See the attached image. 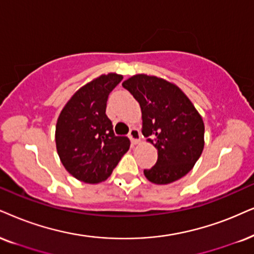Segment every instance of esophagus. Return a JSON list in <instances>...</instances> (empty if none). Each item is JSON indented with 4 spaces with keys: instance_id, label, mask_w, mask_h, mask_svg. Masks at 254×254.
<instances>
[{
    "instance_id": "esophagus-1",
    "label": "esophagus",
    "mask_w": 254,
    "mask_h": 254,
    "mask_svg": "<svg viewBox=\"0 0 254 254\" xmlns=\"http://www.w3.org/2000/svg\"><path fill=\"white\" fill-rule=\"evenodd\" d=\"M129 138L131 140V143L132 144H138L140 142V138H142V136H140V132L138 131L137 129H131L130 132H129Z\"/></svg>"
}]
</instances>
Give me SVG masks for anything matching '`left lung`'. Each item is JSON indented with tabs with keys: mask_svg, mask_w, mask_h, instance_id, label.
Returning a JSON list of instances; mask_svg holds the SVG:
<instances>
[{
	"mask_svg": "<svg viewBox=\"0 0 254 254\" xmlns=\"http://www.w3.org/2000/svg\"><path fill=\"white\" fill-rule=\"evenodd\" d=\"M139 103L144 137L158 151L147 181L170 184L191 171L204 149V122L177 85L156 76L134 75L123 82Z\"/></svg>",
	"mask_w": 254,
	"mask_h": 254,
	"instance_id": "left-lung-1",
	"label": "left lung"
}]
</instances>
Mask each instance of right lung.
<instances>
[{
	"mask_svg": "<svg viewBox=\"0 0 254 254\" xmlns=\"http://www.w3.org/2000/svg\"><path fill=\"white\" fill-rule=\"evenodd\" d=\"M123 76L108 73L77 90L61 111L56 149L66 171L78 181L104 182L130 147L127 137L116 136L105 109L110 92Z\"/></svg>",
	"mask_w": 254,
	"mask_h": 254,
	"instance_id": "add662e5",
	"label": "right lung"
}]
</instances>
